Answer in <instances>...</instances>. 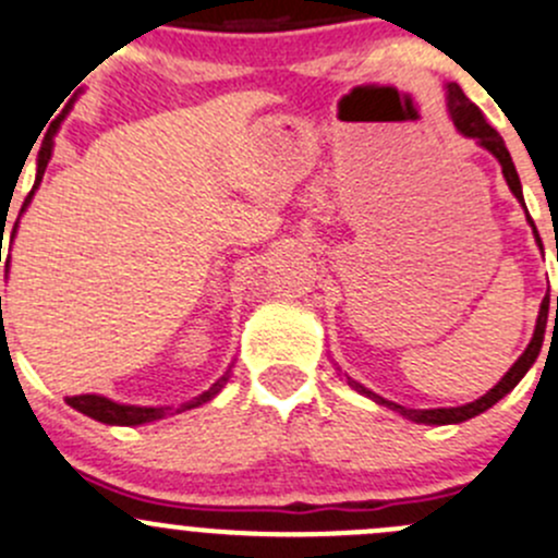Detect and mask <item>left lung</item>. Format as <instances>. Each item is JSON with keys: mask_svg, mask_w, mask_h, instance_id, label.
I'll return each instance as SVG.
<instances>
[{"mask_svg": "<svg viewBox=\"0 0 558 558\" xmlns=\"http://www.w3.org/2000/svg\"><path fill=\"white\" fill-rule=\"evenodd\" d=\"M445 97H448V113H450V119H453L456 130H459L464 137H472V141H477V146H483L488 154H494L496 162L501 165V175H505L507 186H510V192L515 195V201L521 203L523 208H526V203H523L521 179H518L515 165H512V157H510V151H507V146H505V141H501L499 132H496L494 126L485 121V116L480 113L477 105H474L472 99H469L466 94L461 92L459 84H445ZM526 222L532 225L534 235H537V228H534L529 211H526ZM539 250H543V244H539ZM548 303H550L548 295H545L543 303H539V314H537V325H534L532 341H529L526 350L521 352V357L512 363L510 372H507L505 377H501L499 383H496L494 388L488 390V393L480 396V399H474V401H469V404L439 407V410H410V407H401V404H396V401L383 399V396L374 393V390L363 388V385L355 383L352 377H347V385H350L352 390H357L361 396H366V399L377 401L379 407H388V410L399 412L401 417H407V421H412V423H426V426H450V423H464V421H469V417H474V415H480V412L490 410L496 401L505 399V396L510 393V390L515 388V385L521 383L523 377H526V372L534 366L539 350H543L545 323H548ZM556 317H558V295H556Z\"/></svg>", "mask_w": 558, "mask_h": 558, "instance_id": "1", "label": "left lung"}]
</instances>
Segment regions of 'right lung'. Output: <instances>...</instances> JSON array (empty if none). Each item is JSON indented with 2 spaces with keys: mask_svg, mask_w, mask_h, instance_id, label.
Listing matches in <instances>:
<instances>
[{
  "mask_svg": "<svg viewBox=\"0 0 558 558\" xmlns=\"http://www.w3.org/2000/svg\"><path fill=\"white\" fill-rule=\"evenodd\" d=\"M51 154H53V141H51V137H48V141L43 143L40 154H37L35 186H32V192H29V195H26L24 206H21V214H24L26 208H29L32 197H35L37 186H40V181H43V173H46L48 159H51ZM21 214H19V219H21ZM19 219H15V225H13V235H10V246H13L15 233H19ZM2 239H4V233H2ZM0 255H2V246H0ZM0 263H2V257H0ZM8 271H10V255H8V260H4V274H8ZM0 308H2V295H0ZM230 368H233V366H230ZM230 368L222 374V377L217 379V383L211 385V388L203 390L201 396H195V399L184 401V404H179V407H135V404H119V401L105 399V396H97V393L70 396L68 404L73 407V410L84 412V415L92 417V421L105 423V426H143V423L162 421V417H168V415H179V412L195 410V407L208 404V401H211L214 396H219V390H222L225 385H228Z\"/></svg>",
  "mask_w": 558,
  "mask_h": 558,
  "instance_id": "right-lung-1",
  "label": "right lung"
}]
</instances>
